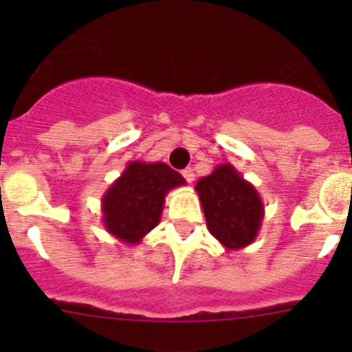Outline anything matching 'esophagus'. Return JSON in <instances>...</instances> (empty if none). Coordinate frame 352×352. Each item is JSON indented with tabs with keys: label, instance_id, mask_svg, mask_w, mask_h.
I'll use <instances>...</instances> for the list:
<instances>
[{
	"label": "esophagus",
	"instance_id": "34e87169",
	"mask_svg": "<svg viewBox=\"0 0 352 352\" xmlns=\"http://www.w3.org/2000/svg\"><path fill=\"white\" fill-rule=\"evenodd\" d=\"M182 174H183V178H185L188 183H192L195 179V174H194V169H192V167H186V169H183Z\"/></svg>",
	"mask_w": 352,
	"mask_h": 352
}]
</instances>
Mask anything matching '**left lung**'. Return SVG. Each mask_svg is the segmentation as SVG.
<instances>
[{
    "mask_svg": "<svg viewBox=\"0 0 352 352\" xmlns=\"http://www.w3.org/2000/svg\"><path fill=\"white\" fill-rule=\"evenodd\" d=\"M208 231L226 250H241L259 236L264 204L256 186L231 164H220L195 185Z\"/></svg>",
    "mask_w": 352,
    "mask_h": 352,
    "instance_id": "left-lung-1",
    "label": "left lung"
}]
</instances>
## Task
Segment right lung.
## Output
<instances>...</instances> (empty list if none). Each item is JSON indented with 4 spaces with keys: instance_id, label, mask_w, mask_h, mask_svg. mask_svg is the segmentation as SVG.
Here are the masks:
<instances>
[{
    "instance_id": "1",
    "label": "right lung",
    "mask_w": 352,
    "mask_h": 352,
    "mask_svg": "<svg viewBox=\"0 0 352 352\" xmlns=\"http://www.w3.org/2000/svg\"><path fill=\"white\" fill-rule=\"evenodd\" d=\"M182 185L185 178L164 162H129L102 195L105 231L126 245L141 243L160 223L166 195Z\"/></svg>"
}]
</instances>
